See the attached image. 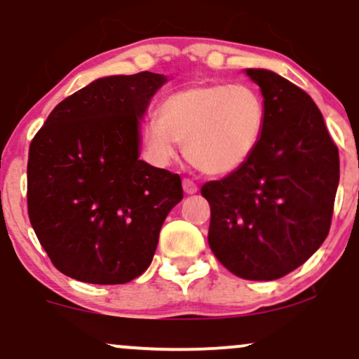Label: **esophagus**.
I'll use <instances>...</instances> for the list:
<instances>
[{"mask_svg": "<svg viewBox=\"0 0 359 359\" xmlns=\"http://www.w3.org/2000/svg\"><path fill=\"white\" fill-rule=\"evenodd\" d=\"M182 185H184L185 194H196L197 191H199V187H197L196 182H194V180H191V179H184Z\"/></svg>", "mask_w": 359, "mask_h": 359, "instance_id": "esophagus-1", "label": "esophagus"}]
</instances>
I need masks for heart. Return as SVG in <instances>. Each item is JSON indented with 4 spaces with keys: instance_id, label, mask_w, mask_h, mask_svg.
Returning <instances> with one entry per match:
<instances>
[{
    "instance_id": "b5f03b06",
    "label": "heart",
    "mask_w": 359,
    "mask_h": 359,
    "mask_svg": "<svg viewBox=\"0 0 359 359\" xmlns=\"http://www.w3.org/2000/svg\"><path fill=\"white\" fill-rule=\"evenodd\" d=\"M265 118V102L250 86H189L160 102L156 121L143 128V142L162 163L174 158L177 143L197 170L228 175L255 154Z\"/></svg>"
}]
</instances>
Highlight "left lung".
Here are the masks:
<instances>
[{
  "mask_svg": "<svg viewBox=\"0 0 359 359\" xmlns=\"http://www.w3.org/2000/svg\"><path fill=\"white\" fill-rule=\"evenodd\" d=\"M265 102L251 158L201 189L211 205L208 241L236 277L277 280L306 263L331 228L339 151L311 96L265 69H246Z\"/></svg>",
  "mask_w": 359,
  "mask_h": 359,
  "instance_id": "obj_1",
  "label": "left lung"
}]
</instances>
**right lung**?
Masks as SVG:
<instances>
[{
	"instance_id": "add662e5",
	"label": "right lung",
	"mask_w": 359,
	"mask_h": 359,
	"mask_svg": "<svg viewBox=\"0 0 359 359\" xmlns=\"http://www.w3.org/2000/svg\"><path fill=\"white\" fill-rule=\"evenodd\" d=\"M165 76L90 82L53 108L30 143L28 217L57 270L86 283H126L150 266L179 174L138 158L140 119Z\"/></svg>"
}]
</instances>
